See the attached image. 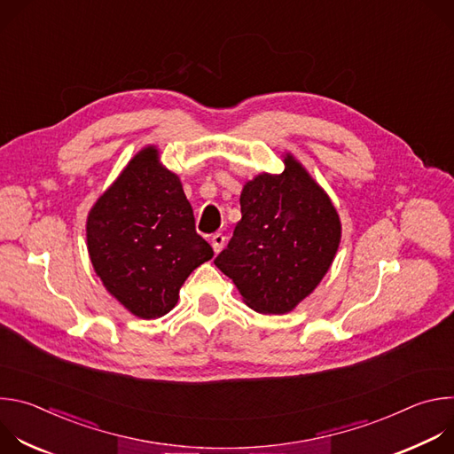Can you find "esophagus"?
Listing matches in <instances>:
<instances>
[{"label":"esophagus","instance_id":"esophagus-1","mask_svg":"<svg viewBox=\"0 0 454 454\" xmlns=\"http://www.w3.org/2000/svg\"><path fill=\"white\" fill-rule=\"evenodd\" d=\"M212 247H214V251L215 253H219L221 249H223V246H224V242H226V237L223 235V233H214L212 235Z\"/></svg>","mask_w":454,"mask_h":454}]
</instances>
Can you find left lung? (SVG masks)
I'll use <instances>...</instances> for the list:
<instances>
[{
	"mask_svg": "<svg viewBox=\"0 0 454 454\" xmlns=\"http://www.w3.org/2000/svg\"><path fill=\"white\" fill-rule=\"evenodd\" d=\"M284 172L246 181L228 247L214 264L231 278L244 303L262 314H287L331 270L341 221L307 168L284 154Z\"/></svg>",
	"mask_w": 454,
	"mask_h": 454,
	"instance_id": "obj_1",
	"label": "left lung"
}]
</instances>
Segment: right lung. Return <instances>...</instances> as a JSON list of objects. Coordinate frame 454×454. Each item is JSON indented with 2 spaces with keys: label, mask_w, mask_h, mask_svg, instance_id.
I'll return each instance as SVG.
<instances>
[{
  "label": "right lung",
  "mask_w": 454,
  "mask_h": 454,
  "mask_svg": "<svg viewBox=\"0 0 454 454\" xmlns=\"http://www.w3.org/2000/svg\"><path fill=\"white\" fill-rule=\"evenodd\" d=\"M86 239L107 293L142 319L170 312L188 275L214 256L196 233L179 176L160 161L156 145L129 160L95 201Z\"/></svg>",
  "instance_id": "1"
}]
</instances>
